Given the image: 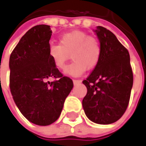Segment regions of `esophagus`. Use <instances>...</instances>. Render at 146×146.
I'll return each instance as SVG.
<instances>
[{
    "mask_svg": "<svg viewBox=\"0 0 146 146\" xmlns=\"http://www.w3.org/2000/svg\"><path fill=\"white\" fill-rule=\"evenodd\" d=\"M82 82L81 80H73V83L74 84H80Z\"/></svg>",
    "mask_w": 146,
    "mask_h": 146,
    "instance_id": "1",
    "label": "esophagus"
}]
</instances>
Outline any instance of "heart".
<instances>
[{
  "mask_svg": "<svg viewBox=\"0 0 146 146\" xmlns=\"http://www.w3.org/2000/svg\"><path fill=\"white\" fill-rule=\"evenodd\" d=\"M70 53L73 61L64 72L69 76H80L86 69L92 70L98 64L102 55L101 43L84 31H73L62 35L59 44H51L48 47V54L58 69L64 68Z\"/></svg>",
  "mask_w": 146,
  "mask_h": 146,
  "instance_id": "b5f03b06",
  "label": "heart"
}]
</instances>
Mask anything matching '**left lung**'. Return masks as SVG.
<instances>
[{"instance_id": "obj_1", "label": "left lung", "mask_w": 146, "mask_h": 146, "mask_svg": "<svg viewBox=\"0 0 146 146\" xmlns=\"http://www.w3.org/2000/svg\"><path fill=\"white\" fill-rule=\"evenodd\" d=\"M102 46L101 58L83 84L87 87L82 105L85 115L99 124L119 120L129 103L133 73L129 53L114 33L98 26L95 30Z\"/></svg>"}]
</instances>
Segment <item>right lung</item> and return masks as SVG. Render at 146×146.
Here are the masks:
<instances>
[{
  "mask_svg": "<svg viewBox=\"0 0 146 146\" xmlns=\"http://www.w3.org/2000/svg\"><path fill=\"white\" fill-rule=\"evenodd\" d=\"M51 36L50 26L33 27L21 38L9 58V88L14 102L27 119L40 126L58 119L74 85L48 54ZM48 78L55 80L47 82Z\"/></svg>",
  "mask_w": 146,
  "mask_h": 146,
  "instance_id": "obj_1",
  "label": "right lung"
}]
</instances>
